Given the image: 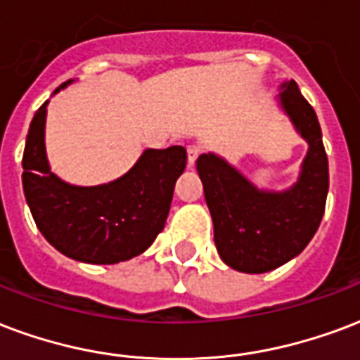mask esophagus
<instances>
[{
    "mask_svg": "<svg viewBox=\"0 0 360 360\" xmlns=\"http://www.w3.org/2000/svg\"><path fill=\"white\" fill-rule=\"evenodd\" d=\"M202 154V146L200 145H188L187 148V160H188V166H194V162L196 158Z\"/></svg>",
    "mask_w": 360,
    "mask_h": 360,
    "instance_id": "34e87169",
    "label": "esophagus"
}]
</instances>
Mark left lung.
Returning <instances> with one entry per match:
<instances>
[{
  "label": "left lung",
  "mask_w": 360,
  "mask_h": 360,
  "mask_svg": "<svg viewBox=\"0 0 360 360\" xmlns=\"http://www.w3.org/2000/svg\"><path fill=\"white\" fill-rule=\"evenodd\" d=\"M278 101L309 143L294 187L284 193L259 191L215 154L196 160L221 259L252 275L273 271L302 254L321 225L328 194V158L313 106L295 82L282 84Z\"/></svg>",
  "instance_id": "1"
}]
</instances>
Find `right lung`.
I'll list each match as a JSON object with an SVG mask.
<instances>
[{"mask_svg":"<svg viewBox=\"0 0 360 360\" xmlns=\"http://www.w3.org/2000/svg\"><path fill=\"white\" fill-rule=\"evenodd\" d=\"M47 103L32 118L22 156L24 196L45 240L66 257L95 265L143 254L166 225L175 181L187 166V150L148 148L112 183L68 185L49 169L45 156Z\"/></svg>","mask_w":360,"mask_h":360,"instance_id":"obj_1","label":"right lung"}]
</instances>
